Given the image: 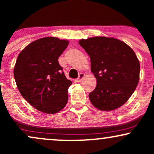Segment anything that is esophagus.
<instances>
[{
    "mask_svg": "<svg viewBox=\"0 0 154 154\" xmlns=\"http://www.w3.org/2000/svg\"><path fill=\"white\" fill-rule=\"evenodd\" d=\"M84 77H85V74L84 73H80L79 75L78 78H77V82H81V81L82 80V79L84 78Z\"/></svg>",
    "mask_w": 154,
    "mask_h": 154,
    "instance_id": "obj_1",
    "label": "esophagus"
}]
</instances>
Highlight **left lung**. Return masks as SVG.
I'll list each match as a JSON object with an SVG mask.
<instances>
[{
  "label": "left lung",
  "instance_id": "1",
  "mask_svg": "<svg viewBox=\"0 0 154 154\" xmlns=\"http://www.w3.org/2000/svg\"><path fill=\"white\" fill-rule=\"evenodd\" d=\"M79 44L91 58L97 79L89 94L91 103L101 111H112L128 101L139 82V60L133 50L118 39L94 37Z\"/></svg>",
  "mask_w": 154,
  "mask_h": 154
}]
</instances>
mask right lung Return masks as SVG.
Listing matches in <instances>:
<instances>
[{
	"label": "right lung",
	"mask_w": 154,
	"mask_h": 154,
	"mask_svg": "<svg viewBox=\"0 0 154 154\" xmlns=\"http://www.w3.org/2000/svg\"><path fill=\"white\" fill-rule=\"evenodd\" d=\"M69 41L54 37L35 40L24 48L17 59L14 75L23 98L38 110L56 114L68 101L72 81L65 77L59 57Z\"/></svg>",
	"instance_id": "right-lung-1"
}]
</instances>
